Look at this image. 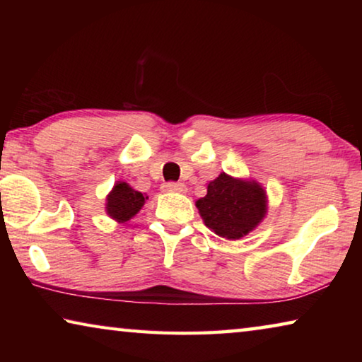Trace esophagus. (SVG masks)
<instances>
[{
    "mask_svg": "<svg viewBox=\"0 0 362 362\" xmlns=\"http://www.w3.org/2000/svg\"><path fill=\"white\" fill-rule=\"evenodd\" d=\"M164 192H177V193H185L187 187L183 183H175V182H169L163 187Z\"/></svg>",
    "mask_w": 362,
    "mask_h": 362,
    "instance_id": "obj_1",
    "label": "esophagus"
}]
</instances>
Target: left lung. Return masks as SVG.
Listing matches in <instances>:
<instances>
[{
	"mask_svg": "<svg viewBox=\"0 0 362 362\" xmlns=\"http://www.w3.org/2000/svg\"><path fill=\"white\" fill-rule=\"evenodd\" d=\"M207 228L225 240H241L267 216V193L259 182L222 173L196 201Z\"/></svg>",
	"mask_w": 362,
	"mask_h": 362,
	"instance_id": "left-lung-1",
	"label": "left lung"
}]
</instances>
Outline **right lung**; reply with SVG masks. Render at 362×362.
<instances>
[{"mask_svg": "<svg viewBox=\"0 0 362 362\" xmlns=\"http://www.w3.org/2000/svg\"><path fill=\"white\" fill-rule=\"evenodd\" d=\"M146 199L148 196L134 189L126 182H116L113 189L107 196L105 211L116 222L124 223L142 209Z\"/></svg>", "mask_w": 362, "mask_h": 362, "instance_id": "1", "label": "right lung"}]
</instances>
